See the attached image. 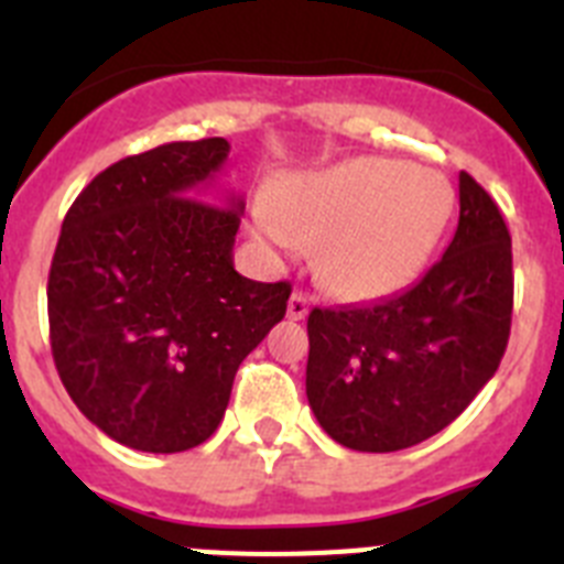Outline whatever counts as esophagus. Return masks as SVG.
<instances>
[{
	"label": "esophagus",
	"instance_id": "34e87169",
	"mask_svg": "<svg viewBox=\"0 0 564 564\" xmlns=\"http://www.w3.org/2000/svg\"><path fill=\"white\" fill-rule=\"evenodd\" d=\"M307 311H311V299L305 296V293H291V299H288V316L293 318V322H299V318H305Z\"/></svg>",
	"mask_w": 564,
	"mask_h": 564
}]
</instances>
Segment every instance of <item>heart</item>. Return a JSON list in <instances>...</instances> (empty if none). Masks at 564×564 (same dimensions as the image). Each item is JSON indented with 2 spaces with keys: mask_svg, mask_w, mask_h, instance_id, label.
<instances>
[{
  "mask_svg": "<svg viewBox=\"0 0 564 564\" xmlns=\"http://www.w3.org/2000/svg\"><path fill=\"white\" fill-rule=\"evenodd\" d=\"M452 214V188L423 166L356 158L299 174L259 203L253 226L296 257L316 242V271L344 299H378L421 273Z\"/></svg>",
  "mask_w": 564,
  "mask_h": 564,
  "instance_id": "heart-1",
  "label": "heart"
}]
</instances>
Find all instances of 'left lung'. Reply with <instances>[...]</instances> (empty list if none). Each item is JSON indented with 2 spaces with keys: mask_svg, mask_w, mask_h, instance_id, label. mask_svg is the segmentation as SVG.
<instances>
[{
  "mask_svg": "<svg viewBox=\"0 0 564 564\" xmlns=\"http://www.w3.org/2000/svg\"><path fill=\"white\" fill-rule=\"evenodd\" d=\"M514 305L511 234L486 188L460 172L449 248L406 291L307 316V401L356 452H398L446 430L491 381Z\"/></svg>",
  "mask_w": 564,
  "mask_h": 564,
  "instance_id": "left-lung-1",
  "label": "left lung"
}]
</instances>
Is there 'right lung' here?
I'll use <instances>...</instances> for the list:
<instances>
[{
  "instance_id": "right-lung-1",
  "label": "right lung",
  "mask_w": 564,
  "mask_h": 564,
  "mask_svg": "<svg viewBox=\"0 0 564 564\" xmlns=\"http://www.w3.org/2000/svg\"><path fill=\"white\" fill-rule=\"evenodd\" d=\"M228 152L206 138L123 158L64 217L47 279L53 361L84 417L129 449L208 441L242 358L285 316L288 282L234 268L242 197H206Z\"/></svg>"
}]
</instances>
